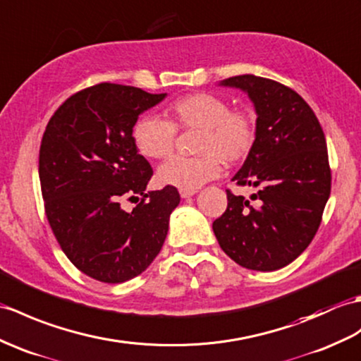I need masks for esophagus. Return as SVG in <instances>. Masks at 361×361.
<instances>
[{
    "label": "esophagus",
    "mask_w": 361,
    "mask_h": 361,
    "mask_svg": "<svg viewBox=\"0 0 361 361\" xmlns=\"http://www.w3.org/2000/svg\"><path fill=\"white\" fill-rule=\"evenodd\" d=\"M195 192L197 190H180V195H181V198H189L192 195H195Z\"/></svg>",
    "instance_id": "34e87169"
}]
</instances>
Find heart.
Here are the masks:
<instances>
[{"mask_svg":"<svg viewBox=\"0 0 361 361\" xmlns=\"http://www.w3.org/2000/svg\"><path fill=\"white\" fill-rule=\"evenodd\" d=\"M171 121L152 115L141 116L132 129L141 155L154 160L169 157L180 129H201L198 157H172L158 167V178L166 186L197 190L221 173L226 163L243 160L254 146L255 123L247 112L233 111L224 98L198 92L172 103Z\"/></svg>","mask_w":361,"mask_h":361,"instance_id":"heart-1","label":"heart"}]
</instances>
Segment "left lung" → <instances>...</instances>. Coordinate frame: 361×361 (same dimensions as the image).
Returning <instances> with one entry per match:
<instances>
[{
  "instance_id": "left-lung-1",
  "label": "left lung",
  "mask_w": 361,
  "mask_h": 361,
  "mask_svg": "<svg viewBox=\"0 0 361 361\" xmlns=\"http://www.w3.org/2000/svg\"><path fill=\"white\" fill-rule=\"evenodd\" d=\"M219 86L240 89L254 103L255 141L232 181L257 192L247 200L226 190L228 209L214 233L246 269H281L312 241L331 195L323 129L305 99L274 80L238 75Z\"/></svg>"
}]
</instances>
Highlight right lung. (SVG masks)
<instances>
[{"label":"right lung","instance_id":"obj_1","mask_svg":"<svg viewBox=\"0 0 361 361\" xmlns=\"http://www.w3.org/2000/svg\"><path fill=\"white\" fill-rule=\"evenodd\" d=\"M166 95L102 82L67 98L44 130L38 172L49 224L73 266L98 281L145 272L180 203L173 186L146 192L154 171L132 137L138 116ZM124 197L136 200L132 212Z\"/></svg>","mask_w":361,"mask_h":361}]
</instances>
